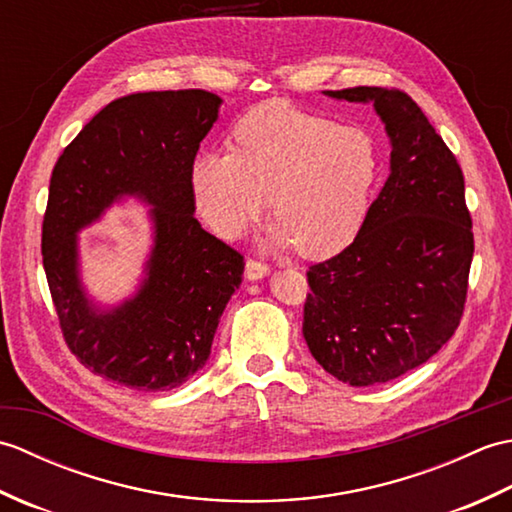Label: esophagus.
I'll return each mask as SVG.
<instances>
[{
    "label": "esophagus",
    "instance_id": "esophagus-1",
    "mask_svg": "<svg viewBox=\"0 0 512 512\" xmlns=\"http://www.w3.org/2000/svg\"><path fill=\"white\" fill-rule=\"evenodd\" d=\"M268 273H270V268H268L266 264H262V262H257V259H248V262H246L244 277H246L248 281H257V279L266 277Z\"/></svg>",
    "mask_w": 512,
    "mask_h": 512
}]
</instances>
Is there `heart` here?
<instances>
[{
  "label": "heart",
  "instance_id": "obj_1",
  "mask_svg": "<svg viewBox=\"0 0 512 512\" xmlns=\"http://www.w3.org/2000/svg\"><path fill=\"white\" fill-rule=\"evenodd\" d=\"M233 143L235 151H202L191 165L195 206L217 235L239 237L268 202L273 244H297L303 257H332L361 231L380 173L367 129L264 103L239 118Z\"/></svg>",
  "mask_w": 512,
  "mask_h": 512
}]
</instances>
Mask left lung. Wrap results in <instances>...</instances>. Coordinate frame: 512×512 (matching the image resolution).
<instances>
[{
    "label": "left lung",
    "mask_w": 512,
    "mask_h": 512,
    "mask_svg": "<svg viewBox=\"0 0 512 512\" xmlns=\"http://www.w3.org/2000/svg\"><path fill=\"white\" fill-rule=\"evenodd\" d=\"M372 103L389 136V176L343 253L310 266L303 339L325 372L352 387L427 363L458 330L473 262L464 176L405 92L325 90Z\"/></svg>",
    "instance_id": "1"
}]
</instances>
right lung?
Here are the masks:
<instances>
[{"label": "right lung", "mask_w": 512, "mask_h": 512, "mask_svg": "<svg viewBox=\"0 0 512 512\" xmlns=\"http://www.w3.org/2000/svg\"><path fill=\"white\" fill-rule=\"evenodd\" d=\"M204 90L116 99L63 149L50 178L41 255L63 339L79 361L138 391L182 385L209 361L244 257L195 220L191 165L220 116ZM150 206L152 248L132 298L105 309L78 270V238L116 201Z\"/></svg>", "instance_id": "obj_1"}]
</instances>
